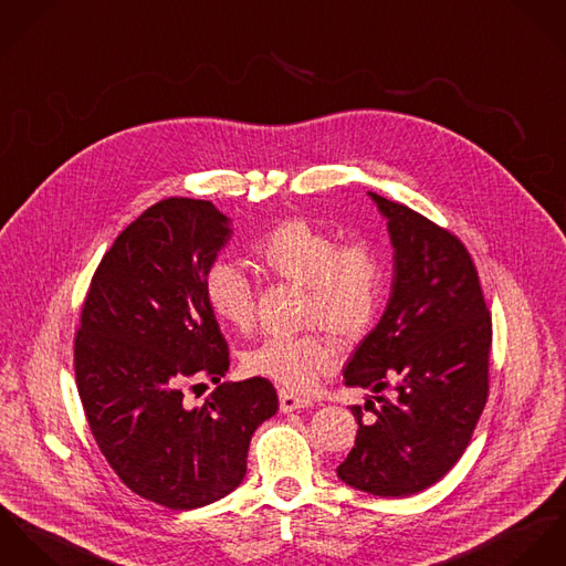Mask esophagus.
I'll return each mask as SVG.
<instances>
[{"label": "esophagus", "instance_id": "obj_1", "mask_svg": "<svg viewBox=\"0 0 566 566\" xmlns=\"http://www.w3.org/2000/svg\"><path fill=\"white\" fill-rule=\"evenodd\" d=\"M313 406V401L308 397H300V395H293L291 390H280V410L282 412H293V410H300V408H308Z\"/></svg>", "mask_w": 566, "mask_h": 566}]
</instances>
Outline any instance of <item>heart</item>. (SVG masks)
Instances as JSON below:
<instances>
[{
	"label": "heart",
	"mask_w": 566,
	"mask_h": 566,
	"mask_svg": "<svg viewBox=\"0 0 566 566\" xmlns=\"http://www.w3.org/2000/svg\"><path fill=\"white\" fill-rule=\"evenodd\" d=\"M252 253L264 277L304 286L302 321L316 327L297 336H266L243 356V369L306 392L340 360L327 332L358 340L376 325L386 295L384 258L371 241L338 243L332 230L304 217L273 226ZM203 295L223 327L241 334L252 327L255 291L237 264L217 260L206 271Z\"/></svg>",
	"instance_id": "heart-1"
}]
</instances>
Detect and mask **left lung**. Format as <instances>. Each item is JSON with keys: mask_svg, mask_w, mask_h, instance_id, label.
<instances>
[{"mask_svg": "<svg viewBox=\"0 0 566 566\" xmlns=\"http://www.w3.org/2000/svg\"><path fill=\"white\" fill-rule=\"evenodd\" d=\"M369 195L388 221L392 291L343 377L376 392L379 406L367 399L371 423L352 406L358 434L336 473L377 497H408L437 484L473 437L489 399L493 323L462 241L412 208ZM390 380L392 400L380 395Z\"/></svg>", "mask_w": 566, "mask_h": 566, "instance_id": "left-lung-1", "label": "left lung"}]
</instances>
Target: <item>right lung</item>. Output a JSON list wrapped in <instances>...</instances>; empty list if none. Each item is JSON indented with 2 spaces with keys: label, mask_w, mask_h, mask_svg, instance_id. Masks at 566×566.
Listing matches in <instances>:
<instances>
[{
  "label": "right lung",
  "mask_w": 566,
  "mask_h": 566,
  "mask_svg": "<svg viewBox=\"0 0 566 566\" xmlns=\"http://www.w3.org/2000/svg\"><path fill=\"white\" fill-rule=\"evenodd\" d=\"M230 237V219L210 201L154 203L104 253L75 332V384L93 439L132 493L171 510L232 493L255 428L277 412L269 379L221 384L230 352L203 277ZM203 378L218 388L190 407L186 388Z\"/></svg>",
  "instance_id": "obj_1"
}]
</instances>
